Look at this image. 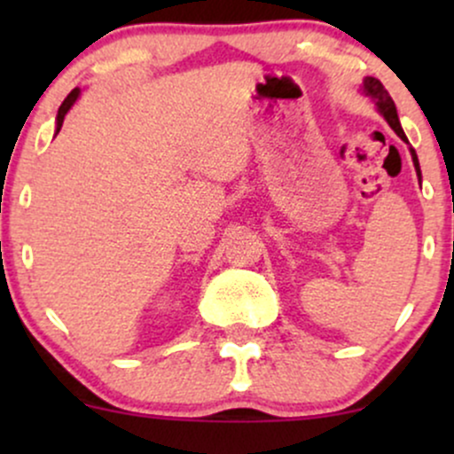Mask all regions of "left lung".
<instances>
[{
    "mask_svg": "<svg viewBox=\"0 0 454 454\" xmlns=\"http://www.w3.org/2000/svg\"><path fill=\"white\" fill-rule=\"evenodd\" d=\"M363 90H364V93H367L369 98H373V102H376L378 111L384 114V119H387V121H388V126L395 129V134H397L401 140H408V138H405L403 129H401V123H399V117H397V108H395V102L390 100L388 91L384 90L382 82H380L378 78L367 76L363 81ZM410 151H411V160H414V166H416V175L420 176V166H419V158H416V151L414 149H410Z\"/></svg>",
    "mask_w": 454,
    "mask_h": 454,
    "instance_id": "1",
    "label": "left lung"
}]
</instances>
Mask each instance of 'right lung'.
<instances>
[{"instance_id": "obj_1", "label": "right lung", "mask_w": 454, "mask_h": 454, "mask_svg": "<svg viewBox=\"0 0 454 454\" xmlns=\"http://www.w3.org/2000/svg\"><path fill=\"white\" fill-rule=\"evenodd\" d=\"M78 93H81V91H78V90H72L70 93H67V98H66V100H64V104H61V106H59V111H57V132H59V129H61V123H64V117H66V113L70 111V108H72V104L76 102Z\"/></svg>"}]
</instances>
